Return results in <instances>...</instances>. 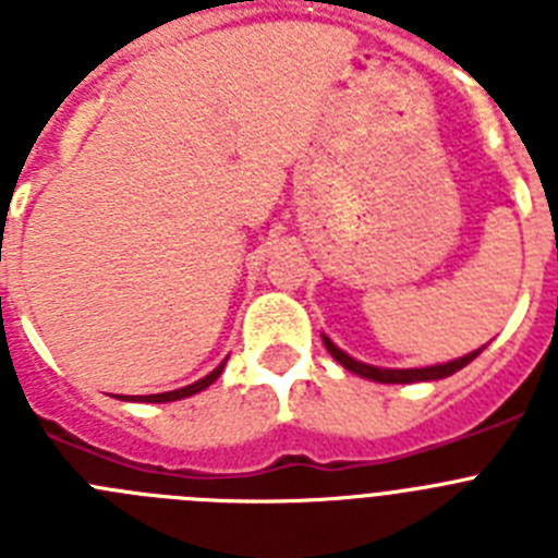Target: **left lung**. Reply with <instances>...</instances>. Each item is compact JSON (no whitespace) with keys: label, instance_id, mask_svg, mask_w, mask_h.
I'll list each match as a JSON object with an SVG mask.
<instances>
[{"label":"left lung","instance_id":"1","mask_svg":"<svg viewBox=\"0 0 558 558\" xmlns=\"http://www.w3.org/2000/svg\"><path fill=\"white\" fill-rule=\"evenodd\" d=\"M322 338H324V347H327V352L338 360L340 366L349 368V372L357 374V377L374 379V383H388V386H399V383H430V379H445V377H450V374L461 372L463 366H470L472 360L481 354V349H475V352L450 360V363H438V366H425V368H379V366H368V363H360V360L349 357L343 349L335 347L327 335H322Z\"/></svg>","mask_w":558,"mask_h":558}]
</instances>
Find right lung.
<instances>
[{
    "label": "right lung",
    "mask_w": 558,
    "mask_h": 558,
    "mask_svg": "<svg viewBox=\"0 0 558 558\" xmlns=\"http://www.w3.org/2000/svg\"><path fill=\"white\" fill-rule=\"evenodd\" d=\"M226 360H229V357H226ZM226 360H223V363H220L218 368H215V372H209V374H206V377H201L198 383H192V386H184V388H179V391L147 393V397H122V399H125V402H175V399L192 397V393H198V391H204V388H209L211 383H215V379H218L220 374H223V368H226Z\"/></svg>",
    "instance_id": "1"
}]
</instances>
